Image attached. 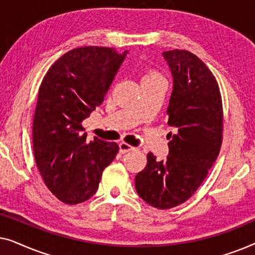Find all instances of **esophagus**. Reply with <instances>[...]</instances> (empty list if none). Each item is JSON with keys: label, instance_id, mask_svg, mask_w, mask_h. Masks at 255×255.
I'll list each match as a JSON object with an SVG mask.
<instances>
[{"label": "esophagus", "instance_id": "obj_1", "mask_svg": "<svg viewBox=\"0 0 255 255\" xmlns=\"http://www.w3.org/2000/svg\"><path fill=\"white\" fill-rule=\"evenodd\" d=\"M134 149V147L133 146H131V145H128V144H127V142H120V151L122 152V153H127V152H130V151H133Z\"/></svg>", "mask_w": 255, "mask_h": 255}]
</instances>
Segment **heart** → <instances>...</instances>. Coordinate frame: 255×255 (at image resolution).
Listing matches in <instances>:
<instances>
[{"label":"heart","instance_id":"b5f03b06","mask_svg":"<svg viewBox=\"0 0 255 255\" xmlns=\"http://www.w3.org/2000/svg\"><path fill=\"white\" fill-rule=\"evenodd\" d=\"M147 79H160V76L154 72H149L144 76V79L142 80H147Z\"/></svg>","mask_w":255,"mask_h":255}]
</instances>
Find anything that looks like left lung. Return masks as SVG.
Returning <instances> with one entry per match:
<instances>
[{"label": "left lung", "mask_w": 255, "mask_h": 255, "mask_svg": "<svg viewBox=\"0 0 255 255\" xmlns=\"http://www.w3.org/2000/svg\"><path fill=\"white\" fill-rule=\"evenodd\" d=\"M173 90L167 108L168 156L158 161L151 152L135 175V190L152 207L170 209L186 202L211 168L222 146L223 107L218 83L203 61L186 50L162 52Z\"/></svg>", "instance_id": "8db88e82"}]
</instances>
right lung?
I'll return each instance as SVG.
<instances>
[{"label":"right lung","instance_id":"obj_1","mask_svg":"<svg viewBox=\"0 0 255 255\" xmlns=\"http://www.w3.org/2000/svg\"><path fill=\"white\" fill-rule=\"evenodd\" d=\"M128 53L86 46L67 52L48 69L34 111L36 163L45 184L66 204L89 200L106 167L118 153L116 142H87L81 123L103 102Z\"/></svg>","mask_w":255,"mask_h":255}]
</instances>
